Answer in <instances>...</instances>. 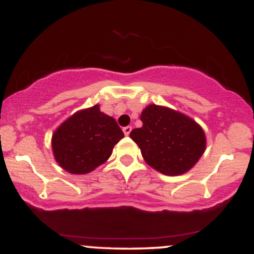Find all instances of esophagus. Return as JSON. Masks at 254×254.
<instances>
[{
	"label": "esophagus",
	"mask_w": 254,
	"mask_h": 254,
	"mask_svg": "<svg viewBox=\"0 0 254 254\" xmlns=\"http://www.w3.org/2000/svg\"><path fill=\"white\" fill-rule=\"evenodd\" d=\"M131 130H132V127H123L124 135H125V136H129L130 132H131Z\"/></svg>",
	"instance_id": "esophagus-1"
}]
</instances>
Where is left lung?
<instances>
[{
	"mask_svg": "<svg viewBox=\"0 0 254 254\" xmlns=\"http://www.w3.org/2000/svg\"><path fill=\"white\" fill-rule=\"evenodd\" d=\"M143 125L130 137L148 165L166 176H180L196 165L205 149V135L191 118L149 105L141 115Z\"/></svg>",
	"mask_w": 254,
	"mask_h": 254,
	"instance_id": "left-lung-1",
	"label": "left lung"
}]
</instances>
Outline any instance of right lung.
Masks as SVG:
<instances>
[{"instance_id":"add662e5","label":"right lung","mask_w":254,"mask_h":254,"mask_svg":"<svg viewBox=\"0 0 254 254\" xmlns=\"http://www.w3.org/2000/svg\"><path fill=\"white\" fill-rule=\"evenodd\" d=\"M123 137L117 122L95 105L75 113L55 131L52 150L63 170L86 174L103 165Z\"/></svg>"}]
</instances>
